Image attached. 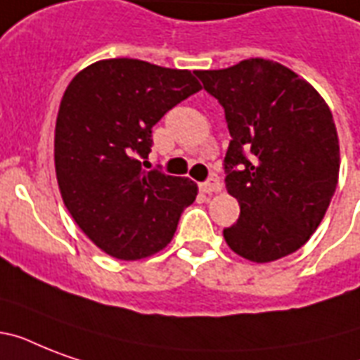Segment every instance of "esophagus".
<instances>
[{
	"label": "esophagus",
	"instance_id": "1",
	"mask_svg": "<svg viewBox=\"0 0 360 360\" xmlns=\"http://www.w3.org/2000/svg\"><path fill=\"white\" fill-rule=\"evenodd\" d=\"M200 191L205 192V194H214V192L222 191V183L219 179H209L200 185Z\"/></svg>",
	"mask_w": 360,
	"mask_h": 360
}]
</instances>
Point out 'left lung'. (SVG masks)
<instances>
[{
	"label": "left lung",
	"instance_id": "obj_1",
	"mask_svg": "<svg viewBox=\"0 0 360 360\" xmlns=\"http://www.w3.org/2000/svg\"><path fill=\"white\" fill-rule=\"evenodd\" d=\"M228 121L226 188L240 205L224 230L231 250L269 263L299 250L336 191L340 146L323 97L284 65L250 58L196 70Z\"/></svg>",
	"mask_w": 360,
	"mask_h": 360
}]
</instances>
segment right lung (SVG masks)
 Returning <instances> with one entry per match:
<instances>
[{"label": "right lung", "mask_w": 360, "mask_h": 360, "mask_svg": "<svg viewBox=\"0 0 360 360\" xmlns=\"http://www.w3.org/2000/svg\"><path fill=\"white\" fill-rule=\"evenodd\" d=\"M200 89L191 70L129 58L101 59L65 89L53 136L59 192L108 256L132 262L166 248L196 200L194 181L147 172L140 158L160 117Z\"/></svg>", "instance_id": "right-lung-1"}]
</instances>
